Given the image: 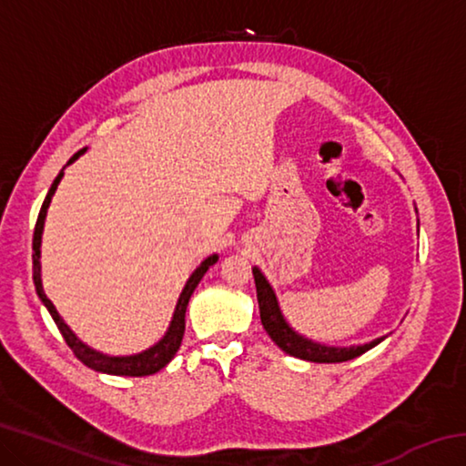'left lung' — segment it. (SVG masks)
<instances>
[{
  "mask_svg": "<svg viewBox=\"0 0 466 466\" xmlns=\"http://www.w3.org/2000/svg\"><path fill=\"white\" fill-rule=\"evenodd\" d=\"M255 275V286H257V299H258V312H261V322L275 345L283 350L289 356L306 360V361H317V364H339V361H347L361 356L368 350H372L384 337H378L374 341L364 343V345H350V347H330L312 341V339H306L294 329L288 325V320L283 319L279 310V302L275 298V291L269 286L265 275L261 273L258 267L252 269Z\"/></svg>",
  "mask_w": 466,
  "mask_h": 466,
  "instance_id": "left-lung-1",
  "label": "left lung"
}]
</instances>
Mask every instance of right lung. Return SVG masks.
<instances>
[{"instance_id":"1","label":"right lung","mask_w":466,"mask_h":466,"mask_svg":"<svg viewBox=\"0 0 466 466\" xmlns=\"http://www.w3.org/2000/svg\"><path fill=\"white\" fill-rule=\"evenodd\" d=\"M84 152H86V147L69 157L67 167L74 160H77V157H80ZM61 177H63V170L59 172L57 178L53 180L49 193H46V197H45L43 208H41V211H38L35 234H33V250H35L33 252V279H35V288H36L38 298H41V302L46 306V310H49V314L55 320V325H57L63 339H66V343L69 345V350L76 353V358L80 360L82 364H86L92 370H96V372L113 374V376H149V374L160 372V370L167 366L168 361L175 358V353L178 351L180 341H183V335H185V312H187L188 299H191L195 288L199 286V281L205 275V271H208L214 263H218V255H211V257L205 258V261L199 267H197L191 278H188V281L185 283L183 294H180L178 302H177L175 314H172L170 327L167 330V335H164L160 341H157L154 347H149V350L137 353V356H121V358L105 356V353L92 350V347L82 343L80 339L74 335V330L69 329L66 322H63L57 309H55L53 302L49 298H46L45 289H43V281H41V238H43L46 209H49V203L53 199V195H55V191H57V185H59Z\"/></svg>"}]
</instances>
